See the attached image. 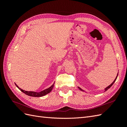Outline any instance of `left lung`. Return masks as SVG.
I'll list each match as a JSON object with an SVG mask.
<instances>
[{
	"mask_svg": "<svg viewBox=\"0 0 127 127\" xmlns=\"http://www.w3.org/2000/svg\"><path fill=\"white\" fill-rule=\"evenodd\" d=\"M117 76H118V74H117V76H116V79H115V80L114 81V82H112V83H111V85H109V86H108V87H106V88H105V91H107V90H108V89H109V88H110V87H111V86H112V85H113V84H114V82H115V81H116V79H117ZM78 88H79V90H80L81 91H83V90H82V89H81V88L80 87H78Z\"/></svg>",
	"mask_w": 127,
	"mask_h": 127,
	"instance_id": "left-lung-1",
	"label": "left lung"
}]
</instances>
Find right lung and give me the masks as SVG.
Here are the masks:
<instances>
[{"label": "right lung", "instance_id": "1", "mask_svg": "<svg viewBox=\"0 0 127 127\" xmlns=\"http://www.w3.org/2000/svg\"><path fill=\"white\" fill-rule=\"evenodd\" d=\"M54 84H55V83H53V84L50 87L48 88L47 89H46V90H44V91H42L41 92H32V91H26L25 90H22L21 88H20L18 87V86L16 84V86H17L18 87V88L20 89V90L23 93H25L27 95H28L29 96H34V97H40V96H42L44 95H46L47 94L49 93L50 92H51V91L52 90V89L53 88V86H54Z\"/></svg>", "mask_w": 127, "mask_h": 127}]
</instances>
